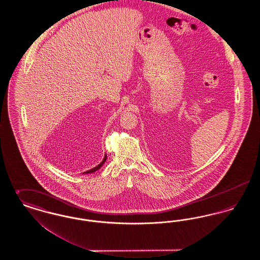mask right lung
I'll use <instances>...</instances> for the list:
<instances>
[{
    "instance_id": "add662e5",
    "label": "right lung",
    "mask_w": 260,
    "mask_h": 260,
    "mask_svg": "<svg viewBox=\"0 0 260 260\" xmlns=\"http://www.w3.org/2000/svg\"><path fill=\"white\" fill-rule=\"evenodd\" d=\"M106 159H107V156L105 155V157L103 158V160H102V161L99 164V166H96V167H94L93 169H91V170H89V171H87V172H85L84 173H94V172H96V171H99V169L103 166V164L105 162V161H106Z\"/></svg>"
}]
</instances>
